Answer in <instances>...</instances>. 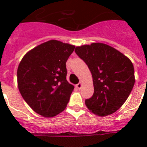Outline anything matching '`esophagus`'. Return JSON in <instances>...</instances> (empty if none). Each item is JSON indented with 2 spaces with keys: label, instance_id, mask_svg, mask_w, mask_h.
I'll use <instances>...</instances> for the list:
<instances>
[{
  "label": "esophagus",
  "instance_id": "obj_1",
  "mask_svg": "<svg viewBox=\"0 0 147 147\" xmlns=\"http://www.w3.org/2000/svg\"><path fill=\"white\" fill-rule=\"evenodd\" d=\"M82 87V82H79L78 85H76V88H77L78 89H81Z\"/></svg>",
  "mask_w": 147,
  "mask_h": 147
}]
</instances>
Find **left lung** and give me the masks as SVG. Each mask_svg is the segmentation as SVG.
Returning a JSON list of instances; mask_svg holds the SVG:
<instances>
[{"mask_svg":"<svg viewBox=\"0 0 147 147\" xmlns=\"http://www.w3.org/2000/svg\"><path fill=\"white\" fill-rule=\"evenodd\" d=\"M75 52L87 64L93 78L94 94L85 100L88 110L101 117L117 111L134 85L132 62L123 53L101 42L77 47Z\"/></svg>","mask_w":147,"mask_h":147,"instance_id":"obj_1","label":"left lung"}]
</instances>
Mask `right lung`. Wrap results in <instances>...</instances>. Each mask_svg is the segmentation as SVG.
Segmentation results:
<instances>
[{
    "mask_svg": "<svg viewBox=\"0 0 147 147\" xmlns=\"http://www.w3.org/2000/svg\"><path fill=\"white\" fill-rule=\"evenodd\" d=\"M75 46L49 40L25 54L17 69V85L27 105L53 117L66 107L74 86L66 80V61Z\"/></svg>",
    "mask_w": 147,
    "mask_h": 147,
    "instance_id": "1",
    "label": "right lung"
}]
</instances>
